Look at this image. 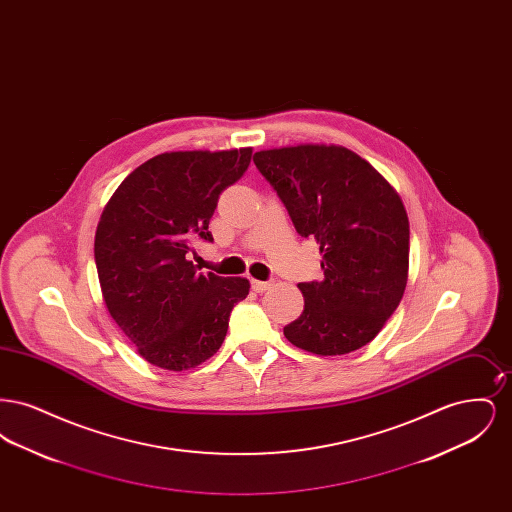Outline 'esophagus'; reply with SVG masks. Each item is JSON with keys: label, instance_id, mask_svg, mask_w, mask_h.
I'll list each match as a JSON object with an SVG mask.
<instances>
[{"label": "esophagus", "instance_id": "obj_1", "mask_svg": "<svg viewBox=\"0 0 512 512\" xmlns=\"http://www.w3.org/2000/svg\"><path fill=\"white\" fill-rule=\"evenodd\" d=\"M270 286H272V282H261V280H251V288H253V292H267Z\"/></svg>", "mask_w": 512, "mask_h": 512}]
</instances>
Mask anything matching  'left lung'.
I'll return each instance as SVG.
<instances>
[{"instance_id": "left-lung-1", "label": "left lung", "mask_w": 512, "mask_h": 512, "mask_svg": "<svg viewBox=\"0 0 512 512\" xmlns=\"http://www.w3.org/2000/svg\"><path fill=\"white\" fill-rule=\"evenodd\" d=\"M259 172L299 236L315 238L322 282H301L303 313L284 336L315 355H345L374 340L409 276V219L399 194L368 161L341 146L257 151Z\"/></svg>"}]
</instances>
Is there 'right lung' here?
<instances>
[{
    "mask_svg": "<svg viewBox=\"0 0 512 512\" xmlns=\"http://www.w3.org/2000/svg\"><path fill=\"white\" fill-rule=\"evenodd\" d=\"M251 147L161 153L107 201L94 242L109 315L147 363L188 370L219 351L249 280L195 270V240L213 242L219 195L251 163Z\"/></svg>",
    "mask_w": 512,
    "mask_h": 512,
    "instance_id": "right-lung-1",
    "label": "right lung"
}]
</instances>
